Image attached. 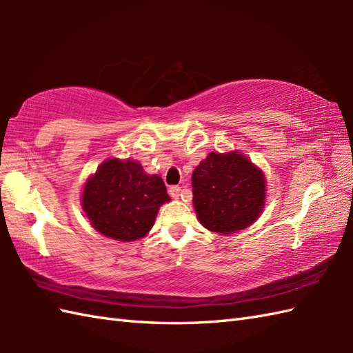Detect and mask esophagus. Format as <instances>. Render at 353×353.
<instances>
[{
    "mask_svg": "<svg viewBox=\"0 0 353 353\" xmlns=\"http://www.w3.org/2000/svg\"><path fill=\"white\" fill-rule=\"evenodd\" d=\"M168 192H170V196L172 199H179V197H181V194H182V188H181V186H177V185H172V186H170Z\"/></svg>",
    "mask_w": 353,
    "mask_h": 353,
    "instance_id": "esophagus-1",
    "label": "esophagus"
}]
</instances>
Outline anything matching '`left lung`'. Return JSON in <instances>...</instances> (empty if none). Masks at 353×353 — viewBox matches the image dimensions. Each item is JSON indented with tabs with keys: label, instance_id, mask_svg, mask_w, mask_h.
Returning a JSON list of instances; mask_svg holds the SVG:
<instances>
[{
	"label": "left lung",
	"instance_id": "obj_1",
	"mask_svg": "<svg viewBox=\"0 0 353 353\" xmlns=\"http://www.w3.org/2000/svg\"><path fill=\"white\" fill-rule=\"evenodd\" d=\"M265 179L238 153H209L192 172V203L211 232L234 234L258 219L264 208Z\"/></svg>",
	"mask_w": 353,
	"mask_h": 353
}]
</instances>
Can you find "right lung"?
Here are the masks:
<instances>
[{"label": "right lung", "mask_w": 353, "mask_h": 353, "mask_svg": "<svg viewBox=\"0 0 353 353\" xmlns=\"http://www.w3.org/2000/svg\"><path fill=\"white\" fill-rule=\"evenodd\" d=\"M170 201L159 176L141 163L108 159L85 185L81 203L92 228L118 241H134L152 229L159 206Z\"/></svg>", "instance_id": "obj_1"}]
</instances>
